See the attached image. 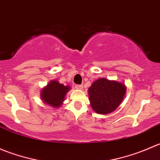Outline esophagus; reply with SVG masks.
<instances>
[{
	"instance_id": "34e87169",
	"label": "esophagus",
	"mask_w": 160,
	"mask_h": 160,
	"mask_svg": "<svg viewBox=\"0 0 160 160\" xmlns=\"http://www.w3.org/2000/svg\"><path fill=\"white\" fill-rule=\"evenodd\" d=\"M75 88L77 90H82L83 89V85H76Z\"/></svg>"
}]
</instances>
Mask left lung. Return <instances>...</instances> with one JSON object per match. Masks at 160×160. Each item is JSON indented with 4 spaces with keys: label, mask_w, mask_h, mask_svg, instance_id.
<instances>
[{
    "label": "left lung",
    "mask_w": 160,
    "mask_h": 160,
    "mask_svg": "<svg viewBox=\"0 0 160 160\" xmlns=\"http://www.w3.org/2000/svg\"><path fill=\"white\" fill-rule=\"evenodd\" d=\"M125 91L126 87L123 83L106 78L98 79L88 90L91 108L100 114L112 112L120 105Z\"/></svg>",
    "instance_id": "1"
}]
</instances>
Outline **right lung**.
I'll use <instances>...</instances> for the list:
<instances>
[{"label": "right lung", "mask_w": 160, "mask_h": 160, "mask_svg": "<svg viewBox=\"0 0 160 160\" xmlns=\"http://www.w3.org/2000/svg\"><path fill=\"white\" fill-rule=\"evenodd\" d=\"M70 90L69 86H64L57 80H53L42 89L41 98L45 103L57 108L62 105L66 94Z\"/></svg>", "instance_id": "1"}]
</instances>
